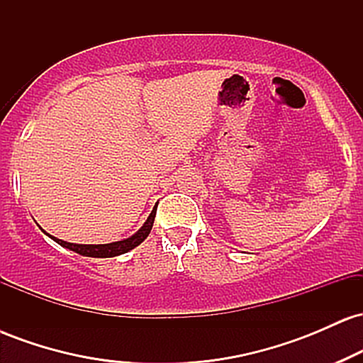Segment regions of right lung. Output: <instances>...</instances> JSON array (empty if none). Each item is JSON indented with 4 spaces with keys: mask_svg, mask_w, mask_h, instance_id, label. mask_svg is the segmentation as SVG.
<instances>
[{
    "mask_svg": "<svg viewBox=\"0 0 363 363\" xmlns=\"http://www.w3.org/2000/svg\"><path fill=\"white\" fill-rule=\"evenodd\" d=\"M155 211H157V206L153 208L152 213L147 218V222L143 223V227L140 228L138 232H136L135 235L128 237V239H123V240H118V242H111V244H73V242H66V240H61L57 239V237L54 235H49L48 232H44L45 235L51 237L54 242H57L61 245V247L65 249H69V251L80 254V256H86V257H114V256H121V254L124 252H129L131 249L138 247V245L143 242L145 239H147L150 230H152L153 227V220H155Z\"/></svg>",
    "mask_w": 363,
    "mask_h": 363,
    "instance_id": "obj_1",
    "label": "right lung"
}]
</instances>
